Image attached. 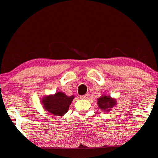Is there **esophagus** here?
<instances>
[{
  "mask_svg": "<svg viewBox=\"0 0 158 158\" xmlns=\"http://www.w3.org/2000/svg\"><path fill=\"white\" fill-rule=\"evenodd\" d=\"M88 94H85V95H82V96H81V97H80V98H81V99H87L88 98Z\"/></svg>",
  "mask_w": 158,
  "mask_h": 158,
  "instance_id": "1",
  "label": "esophagus"
}]
</instances>
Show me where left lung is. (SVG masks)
<instances>
[{
  "label": "left lung",
  "instance_id": "left-lung-1",
  "mask_svg": "<svg viewBox=\"0 0 158 158\" xmlns=\"http://www.w3.org/2000/svg\"><path fill=\"white\" fill-rule=\"evenodd\" d=\"M116 99L109 95H103L97 99V104L102 110L110 111V108H113L117 104Z\"/></svg>",
  "mask_w": 158,
  "mask_h": 158
}]
</instances>
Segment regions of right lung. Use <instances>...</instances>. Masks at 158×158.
Listing matches in <instances>:
<instances>
[{"label": "right lung", "mask_w": 158, "mask_h": 158, "mask_svg": "<svg viewBox=\"0 0 158 158\" xmlns=\"http://www.w3.org/2000/svg\"><path fill=\"white\" fill-rule=\"evenodd\" d=\"M74 97H68L63 92L43 97L41 103L45 110L57 116H62L67 113Z\"/></svg>", "instance_id": "add662e5"}]
</instances>
